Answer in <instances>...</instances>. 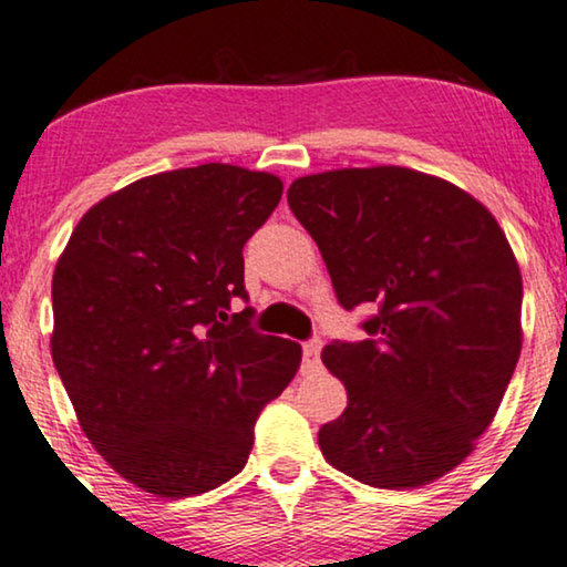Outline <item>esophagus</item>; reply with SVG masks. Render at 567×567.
I'll return each instance as SVG.
<instances>
[{"label":"esophagus","mask_w":567,"mask_h":567,"mask_svg":"<svg viewBox=\"0 0 567 567\" xmlns=\"http://www.w3.org/2000/svg\"><path fill=\"white\" fill-rule=\"evenodd\" d=\"M320 351H322V341L320 338H312L301 347V359H305V370H318L320 367Z\"/></svg>","instance_id":"34e87169"}]
</instances>
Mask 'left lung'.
Masks as SVG:
<instances>
[{
  "label": "left lung",
  "instance_id": "left-lung-1",
  "mask_svg": "<svg viewBox=\"0 0 567 567\" xmlns=\"http://www.w3.org/2000/svg\"><path fill=\"white\" fill-rule=\"evenodd\" d=\"M289 208L341 307H378L370 338L322 349L349 395L318 432L322 455L380 489L440 480L474 451L516 370L524 284L508 239L476 197L403 166L299 176Z\"/></svg>",
  "mask_w": 567,
  "mask_h": 567
}]
</instances>
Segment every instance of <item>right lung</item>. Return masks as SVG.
I'll use <instances>...</instances> for the list:
<instances>
[{
	"mask_svg": "<svg viewBox=\"0 0 567 567\" xmlns=\"http://www.w3.org/2000/svg\"><path fill=\"white\" fill-rule=\"evenodd\" d=\"M268 172L203 164L116 189L80 218L51 281V359L116 474L158 497L237 476L301 362L249 328L241 247L281 200Z\"/></svg>",
	"mask_w": 567,
	"mask_h": 567,
	"instance_id": "1",
	"label": "right lung"
}]
</instances>
